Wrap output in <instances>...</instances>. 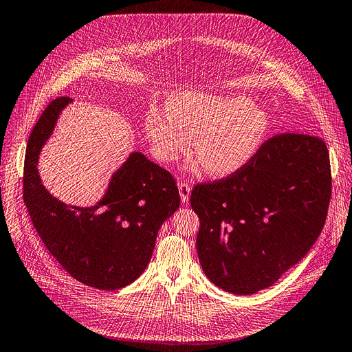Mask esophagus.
<instances>
[{
  "instance_id": "1",
  "label": "esophagus",
  "mask_w": 352,
  "mask_h": 352,
  "mask_svg": "<svg viewBox=\"0 0 352 352\" xmlns=\"http://www.w3.org/2000/svg\"><path fill=\"white\" fill-rule=\"evenodd\" d=\"M177 186H179V193H180L182 202H184V204L189 202V198H190V186H189V184H186V182H180Z\"/></svg>"
}]
</instances>
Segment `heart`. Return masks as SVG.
I'll use <instances>...</instances> for the list:
<instances>
[{"mask_svg":"<svg viewBox=\"0 0 352 352\" xmlns=\"http://www.w3.org/2000/svg\"><path fill=\"white\" fill-rule=\"evenodd\" d=\"M265 112L250 98L184 91L150 105L146 131L154 157L168 163L192 150L204 172L227 177L251 163L269 135Z\"/></svg>","mask_w":352,"mask_h":352,"instance_id":"heart-1","label":"heart"}]
</instances>
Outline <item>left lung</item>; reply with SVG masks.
<instances>
[{
    "label": "left lung",
    "instance_id": "8db88e82",
    "mask_svg": "<svg viewBox=\"0 0 352 352\" xmlns=\"http://www.w3.org/2000/svg\"><path fill=\"white\" fill-rule=\"evenodd\" d=\"M327 144L318 137L280 134L243 170L195 186L192 209L205 276L219 289L254 294L298 264L325 225L331 199Z\"/></svg>",
    "mask_w": 352,
    "mask_h": 352
}]
</instances>
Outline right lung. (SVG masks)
<instances>
[{
  "instance_id": "right-lung-1",
  "label": "right lung",
  "mask_w": 352,
  "mask_h": 352,
  "mask_svg": "<svg viewBox=\"0 0 352 352\" xmlns=\"http://www.w3.org/2000/svg\"><path fill=\"white\" fill-rule=\"evenodd\" d=\"M70 102L67 96L52 101L29 137L24 204L41 241L70 276L91 287L117 290L146 270L160 227L179 209V190L170 173L143 153L131 151L95 205L74 206L54 198L37 164Z\"/></svg>"
}]
</instances>
